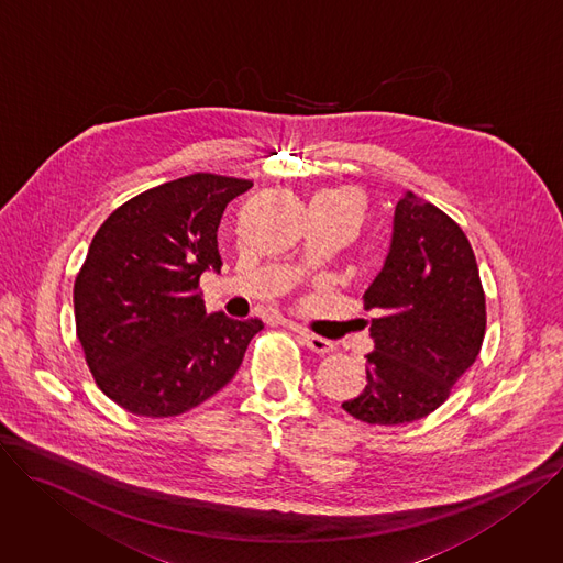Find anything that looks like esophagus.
<instances>
[{
    "label": "esophagus",
    "mask_w": 563,
    "mask_h": 563,
    "mask_svg": "<svg viewBox=\"0 0 563 563\" xmlns=\"http://www.w3.org/2000/svg\"><path fill=\"white\" fill-rule=\"evenodd\" d=\"M295 333L299 335V340H301V344L306 346V349H310V351H316V353H331L335 346H333V342L331 340H324V338H320V335H313V333H306V331H301V329H295Z\"/></svg>",
    "instance_id": "obj_1"
}]
</instances>
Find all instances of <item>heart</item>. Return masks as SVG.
<instances>
[{
    "mask_svg": "<svg viewBox=\"0 0 563 563\" xmlns=\"http://www.w3.org/2000/svg\"><path fill=\"white\" fill-rule=\"evenodd\" d=\"M322 197L335 199V201H344V203L353 206V208L360 212V199H357L353 192H349V190H335V192H327V195H322Z\"/></svg>",
    "mask_w": 563,
    "mask_h": 563,
    "instance_id": "heart-1",
    "label": "heart"
}]
</instances>
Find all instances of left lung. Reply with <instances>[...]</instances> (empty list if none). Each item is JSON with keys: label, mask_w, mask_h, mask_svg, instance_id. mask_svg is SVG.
I'll use <instances>...</instances> for the list:
<instances>
[{"label": "left lung", "mask_w": 563, "mask_h": 563, "mask_svg": "<svg viewBox=\"0 0 563 563\" xmlns=\"http://www.w3.org/2000/svg\"><path fill=\"white\" fill-rule=\"evenodd\" d=\"M378 308L368 335L366 387L342 402L368 424H400L439 409L478 357L485 295L465 232L435 206L405 192L389 253L364 292Z\"/></svg>", "instance_id": "8db88e82"}]
</instances>
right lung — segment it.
Returning <instances> with one entry per match:
<instances>
[{
  "mask_svg": "<svg viewBox=\"0 0 563 563\" xmlns=\"http://www.w3.org/2000/svg\"><path fill=\"white\" fill-rule=\"evenodd\" d=\"M253 183L192 174L134 197L100 225L74 286L78 340L96 385L139 416L167 418L223 389L262 320L206 313L217 228Z\"/></svg>",
  "mask_w": 563,
  "mask_h": 563,
  "instance_id": "obj_1",
  "label": "right lung"
}]
</instances>
